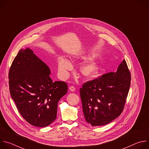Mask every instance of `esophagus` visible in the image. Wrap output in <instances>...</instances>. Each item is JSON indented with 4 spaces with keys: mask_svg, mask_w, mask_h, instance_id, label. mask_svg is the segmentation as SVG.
Listing matches in <instances>:
<instances>
[{
    "mask_svg": "<svg viewBox=\"0 0 149 149\" xmlns=\"http://www.w3.org/2000/svg\"><path fill=\"white\" fill-rule=\"evenodd\" d=\"M69 89H70V90L71 91H72V92H74V91H75V88L74 86H71V87H70Z\"/></svg>",
    "mask_w": 149,
    "mask_h": 149,
    "instance_id": "34e87169",
    "label": "esophagus"
}]
</instances>
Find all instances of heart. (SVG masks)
<instances>
[{
    "label": "heart",
    "instance_id": "obj_1",
    "mask_svg": "<svg viewBox=\"0 0 149 149\" xmlns=\"http://www.w3.org/2000/svg\"><path fill=\"white\" fill-rule=\"evenodd\" d=\"M81 59L85 61L91 59L90 56H83ZM58 72L61 77L65 78L68 76L69 71L72 68L71 61L63 56H59L58 59ZM100 66L98 63L93 61L87 62L81 66L80 72L84 78L86 79H92L94 78L99 72Z\"/></svg>",
    "mask_w": 149,
    "mask_h": 149
}]
</instances>
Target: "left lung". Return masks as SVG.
Returning <instances> with one entry per match:
<instances>
[{"instance_id": "obj_1", "label": "left lung", "mask_w": 149, "mask_h": 149, "mask_svg": "<svg viewBox=\"0 0 149 149\" xmlns=\"http://www.w3.org/2000/svg\"><path fill=\"white\" fill-rule=\"evenodd\" d=\"M131 74L125 59L116 72L84 83L80 96L85 119L93 126L107 124L122 113L128 95Z\"/></svg>"}]
</instances>
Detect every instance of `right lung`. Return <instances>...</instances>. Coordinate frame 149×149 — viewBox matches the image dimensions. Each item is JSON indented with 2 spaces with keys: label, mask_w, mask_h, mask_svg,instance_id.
Returning <instances> with one entry per match:
<instances>
[{
  "label": "right lung",
  "mask_w": 149,
  "mask_h": 149,
  "mask_svg": "<svg viewBox=\"0 0 149 149\" xmlns=\"http://www.w3.org/2000/svg\"><path fill=\"white\" fill-rule=\"evenodd\" d=\"M48 66L30 48L22 49L9 72V90L23 118L33 126L45 127L56 118L58 102L68 90L66 82H53Z\"/></svg>",
  "instance_id": "1"
}]
</instances>
